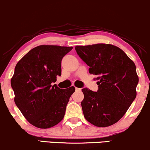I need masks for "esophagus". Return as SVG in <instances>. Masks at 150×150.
<instances>
[{"label":"esophagus","instance_id":"obj_1","mask_svg":"<svg viewBox=\"0 0 150 150\" xmlns=\"http://www.w3.org/2000/svg\"><path fill=\"white\" fill-rule=\"evenodd\" d=\"M75 89H76V91H81V88H75Z\"/></svg>","mask_w":150,"mask_h":150}]
</instances>
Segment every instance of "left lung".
<instances>
[{
  "label": "left lung",
  "instance_id": "8db88e82",
  "mask_svg": "<svg viewBox=\"0 0 150 150\" xmlns=\"http://www.w3.org/2000/svg\"><path fill=\"white\" fill-rule=\"evenodd\" d=\"M75 50L98 81L97 92L82 89L84 117L96 127L112 125L123 117L136 97V65L122 50L111 44L76 46Z\"/></svg>",
  "mask_w": 150,
  "mask_h": 150
}]
</instances>
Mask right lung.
Segmentation results:
<instances>
[{
	"mask_svg": "<svg viewBox=\"0 0 150 150\" xmlns=\"http://www.w3.org/2000/svg\"><path fill=\"white\" fill-rule=\"evenodd\" d=\"M71 47L41 45L16 64L11 79L14 102L28 121L40 129L51 128L63 119L74 86L60 89L51 83L61 76V61Z\"/></svg>",
	"mask_w": 150,
	"mask_h": 150,
	"instance_id": "add662e5",
	"label": "right lung"
}]
</instances>
